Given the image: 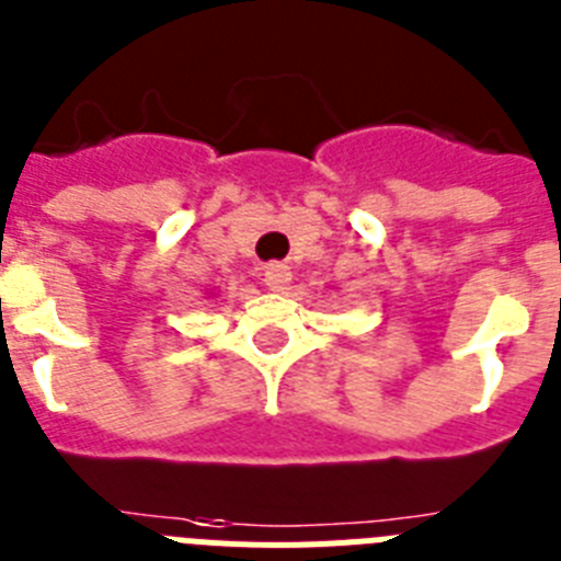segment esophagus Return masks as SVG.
Here are the masks:
<instances>
[{"label": "esophagus", "mask_w": 561, "mask_h": 561, "mask_svg": "<svg viewBox=\"0 0 561 561\" xmlns=\"http://www.w3.org/2000/svg\"><path fill=\"white\" fill-rule=\"evenodd\" d=\"M290 267L287 265H282V262H271V265L265 267V285L271 287V290H276V294H279V290H285L287 287V282H290Z\"/></svg>", "instance_id": "obj_1"}]
</instances>
